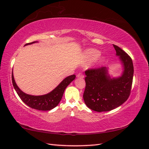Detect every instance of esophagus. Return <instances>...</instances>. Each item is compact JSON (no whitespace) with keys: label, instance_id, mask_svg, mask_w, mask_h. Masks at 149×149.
Returning a JSON list of instances; mask_svg holds the SVG:
<instances>
[{"label":"esophagus","instance_id":"esophagus-1","mask_svg":"<svg viewBox=\"0 0 149 149\" xmlns=\"http://www.w3.org/2000/svg\"><path fill=\"white\" fill-rule=\"evenodd\" d=\"M77 77H79V78H83L84 77V75L82 73H79L77 75Z\"/></svg>","mask_w":149,"mask_h":149}]
</instances>
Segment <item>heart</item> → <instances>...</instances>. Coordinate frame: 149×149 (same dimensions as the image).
<instances>
[{"mask_svg": "<svg viewBox=\"0 0 149 149\" xmlns=\"http://www.w3.org/2000/svg\"><path fill=\"white\" fill-rule=\"evenodd\" d=\"M101 55V52L97 49L89 48L85 52V60L87 62L96 60Z\"/></svg>", "mask_w": 149, "mask_h": 149, "instance_id": "1", "label": "heart"}]
</instances>
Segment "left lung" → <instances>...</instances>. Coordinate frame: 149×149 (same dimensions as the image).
<instances>
[{"instance_id":"left-lung-1","label":"left lung","mask_w":149,"mask_h":149,"mask_svg":"<svg viewBox=\"0 0 149 149\" xmlns=\"http://www.w3.org/2000/svg\"><path fill=\"white\" fill-rule=\"evenodd\" d=\"M123 71L118 77H111L108 68L102 67L85 72L86 88L83 98L91 109L97 112L109 111L118 108L130 94L133 76L132 60L127 53L113 45Z\"/></svg>"}]
</instances>
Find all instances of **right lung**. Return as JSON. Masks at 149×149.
<instances>
[{
	"label": "right lung",
	"mask_w": 149,
	"mask_h": 149,
	"mask_svg": "<svg viewBox=\"0 0 149 149\" xmlns=\"http://www.w3.org/2000/svg\"><path fill=\"white\" fill-rule=\"evenodd\" d=\"M36 42L38 41L27 43L25 45V46L35 43ZM75 78V75L68 76V77L65 78L59 84V85L56 87L50 93L45 95H41V96H33V95L24 93L19 88L16 82H15L13 71L12 73V81L14 88L16 90L21 100L30 108L38 110H41V111H49V110L55 108L62 100L65 89L70 84L72 81H74Z\"/></svg>",
	"instance_id": "obj_1"
}]
</instances>
